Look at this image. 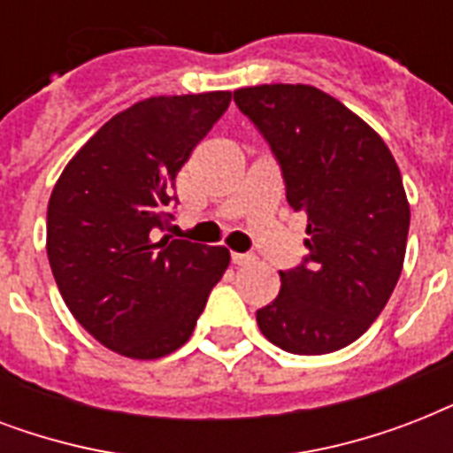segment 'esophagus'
Segmentation results:
<instances>
[{"label":"esophagus","mask_w":453,"mask_h":453,"mask_svg":"<svg viewBox=\"0 0 453 453\" xmlns=\"http://www.w3.org/2000/svg\"><path fill=\"white\" fill-rule=\"evenodd\" d=\"M256 258L251 254H233V263L234 265H249V263H254Z\"/></svg>","instance_id":"34e87169"}]
</instances>
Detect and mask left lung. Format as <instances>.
<instances>
[{
    "mask_svg": "<svg viewBox=\"0 0 453 453\" xmlns=\"http://www.w3.org/2000/svg\"><path fill=\"white\" fill-rule=\"evenodd\" d=\"M282 169L287 202L308 213V254L280 270L282 289L256 312L270 343L294 355L341 350L365 334L400 280L409 202L383 138L308 84L234 91Z\"/></svg>",
    "mask_w": 453,
    "mask_h": 453,
    "instance_id": "1",
    "label": "left lung"
}]
</instances>
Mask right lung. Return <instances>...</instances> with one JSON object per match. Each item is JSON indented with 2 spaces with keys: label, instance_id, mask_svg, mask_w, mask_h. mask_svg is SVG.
I'll list each match as a JSON object with an SVG mask.
<instances>
[{
  "label": "right lung",
  "instance_id": "obj_1",
  "mask_svg": "<svg viewBox=\"0 0 453 453\" xmlns=\"http://www.w3.org/2000/svg\"><path fill=\"white\" fill-rule=\"evenodd\" d=\"M230 91L148 98L70 159L46 211V254L74 319L105 348L157 359L192 336L230 263L226 247L157 242L173 180L230 105Z\"/></svg>",
  "mask_w": 453,
  "mask_h": 453
}]
</instances>
